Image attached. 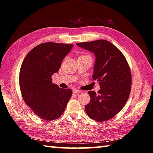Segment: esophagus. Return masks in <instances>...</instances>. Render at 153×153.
I'll return each instance as SVG.
<instances>
[{"mask_svg": "<svg viewBox=\"0 0 153 153\" xmlns=\"http://www.w3.org/2000/svg\"><path fill=\"white\" fill-rule=\"evenodd\" d=\"M73 93H82V91H80L79 89H74L73 90Z\"/></svg>", "mask_w": 153, "mask_h": 153, "instance_id": "34e87169", "label": "esophagus"}]
</instances>
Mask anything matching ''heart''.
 <instances>
[{
    "mask_svg": "<svg viewBox=\"0 0 153 153\" xmlns=\"http://www.w3.org/2000/svg\"><path fill=\"white\" fill-rule=\"evenodd\" d=\"M81 56H88V55H81Z\"/></svg>",
    "mask_w": 153,
    "mask_h": 153,
    "instance_id": "heart-1",
    "label": "heart"
}]
</instances>
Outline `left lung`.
Masks as SVG:
<instances>
[{
  "instance_id": "obj_1",
  "label": "left lung",
  "mask_w": 153,
  "mask_h": 153,
  "mask_svg": "<svg viewBox=\"0 0 153 153\" xmlns=\"http://www.w3.org/2000/svg\"><path fill=\"white\" fill-rule=\"evenodd\" d=\"M95 53L96 61L93 79L99 83L96 93L88 91L90 102L85 105L87 114L98 122L115 116L128 101L131 88V74L126 57L118 48L106 40L76 43Z\"/></svg>"
}]
</instances>
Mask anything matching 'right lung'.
<instances>
[{"instance_id": "right-lung-1", "label": "right lung", "mask_w": 153, "mask_h": 153, "mask_svg": "<svg viewBox=\"0 0 153 153\" xmlns=\"http://www.w3.org/2000/svg\"><path fill=\"white\" fill-rule=\"evenodd\" d=\"M72 47L53 42L41 43L29 52L22 64L19 83L23 99L35 114L47 121L62 114L72 95L70 89L60 88L51 79Z\"/></svg>"}]
</instances>
